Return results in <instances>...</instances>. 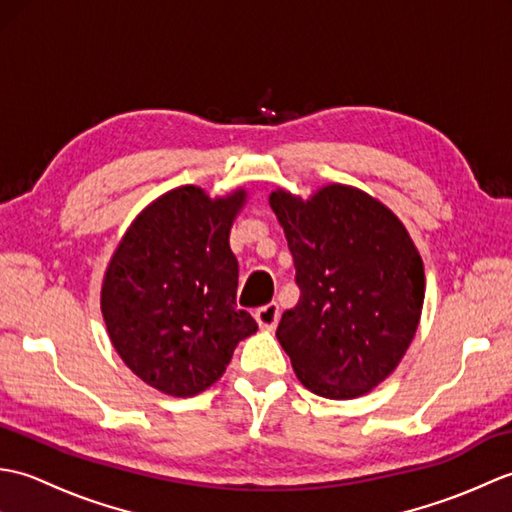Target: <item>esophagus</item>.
I'll return each mask as SVG.
<instances>
[{"instance_id": "1", "label": "esophagus", "mask_w": 512, "mask_h": 512, "mask_svg": "<svg viewBox=\"0 0 512 512\" xmlns=\"http://www.w3.org/2000/svg\"><path fill=\"white\" fill-rule=\"evenodd\" d=\"M255 319H257L259 328H262V330H273L275 325H277V321H279L277 301H270V303H266V306L257 308L255 310Z\"/></svg>"}]
</instances>
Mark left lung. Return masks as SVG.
Wrapping results in <instances>:
<instances>
[{"label": "left lung", "mask_w": 512, "mask_h": 512, "mask_svg": "<svg viewBox=\"0 0 512 512\" xmlns=\"http://www.w3.org/2000/svg\"><path fill=\"white\" fill-rule=\"evenodd\" d=\"M295 259L299 301L277 339L314 394H367L394 372L416 334L424 270L407 228L367 193L330 184L308 202L270 195Z\"/></svg>", "instance_id": "1"}]
</instances>
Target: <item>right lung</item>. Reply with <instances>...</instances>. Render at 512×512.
<instances>
[{"instance_id":"obj_1","label":"right lung","mask_w":512,"mask_h":512,"mask_svg":"<svg viewBox=\"0 0 512 512\" xmlns=\"http://www.w3.org/2000/svg\"><path fill=\"white\" fill-rule=\"evenodd\" d=\"M244 191L211 200L198 187L162 195L129 226L107 266L101 310L125 365L169 396H195L257 332L239 310L228 246Z\"/></svg>"}]
</instances>
